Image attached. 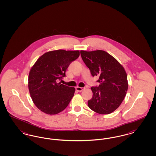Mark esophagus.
<instances>
[{
	"mask_svg": "<svg viewBox=\"0 0 156 156\" xmlns=\"http://www.w3.org/2000/svg\"><path fill=\"white\" fill-rule=\"evenodd\" d=\"M85 89V88H83V87H76V90H77L78 92H81L82 90H83V89Z\"/></svg>",
	"mask_w": 156,
	"mask_h": 156,
	"instance_id": "34e87169",
	"label": "esophagus"
}]
</instances>
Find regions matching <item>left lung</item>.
<instances>
[{"label": "left lung", "mask_w": 156, "mask_h": 156, "mask_svg": "<svg viewBox=\"0 0 156 156\" xmlns=\"http://www.w3.org/2000/svg\"><path fill=\"white\" fill-rule=\"evenodd\" d=\"M81 55L91 75L99 76V86L91 87L93 97L88 101L89 108L102 115L115 111L123 102L128 88L125 69L105 51H81Z\"/></svg>", "instance_id": "1"}]
</instances>
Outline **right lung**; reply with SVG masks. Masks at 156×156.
I'll use <instances>...</instances> for the list:
<instances>
[{"instance_id":"add662e5","label":"right lung","mask_w":156,"mask_h":156,"mask_svg":"<svg viewBox=\"0 0 156 156\" xmlns=\"http://www.w3.org/2000/svg\"><path fill=\"white\" fill-rule=\"evenodd\" d=\"M79 56V51H52L41 55L31 68L29 89L33 102L41 111L55 115L67 108L75 88L58 81L66 76L68 67Z\"/></svg>"}]
</instances>
